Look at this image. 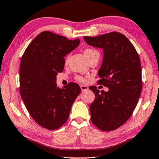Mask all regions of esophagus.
I'll return each instance as SVG.
<instances>
[{
	"mask_svg": "<svg viewBox=\"0 0 159 159\" xmlns=\"http://www.w3.org/2000/svg\"><path fill=\"white\" fill-rule=\"evenodd\" d=\"M80 88H81V89H82V92H84V91H87V90H88V87L87 86H85V85H80Z\"/></svg>",
	"mask_w": 159,
	"mask_h": 159,
	"instance_id": "1",
	"label": "esophagus"
}]
</instances>
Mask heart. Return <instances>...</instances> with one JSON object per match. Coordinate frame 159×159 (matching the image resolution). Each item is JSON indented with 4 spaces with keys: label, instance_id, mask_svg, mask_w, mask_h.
Masks as SVG:
<instances>
[{
    "label": "heart",
    "instance_id": "1",
    "mask_svg": "<svg viewBox=\"0 0 159 159\" xmlns=\"http://www.w3.org/2000/svg\"><path fill=\"white\" fill-rule=\"evenodd\" d=\"M98 52L96 51L95 49H86L84 51V55L85 56V57L87 59L88 57H89L91 56V55H93L95 54V53H97ZM66 61H67V59H66ZM75 79L78 82H86V79L84 78L83 77H81V76H77V77H75Z\"/></svg>",
    "mask_w": 159,
    "mask_h": 159
}]
</instances>
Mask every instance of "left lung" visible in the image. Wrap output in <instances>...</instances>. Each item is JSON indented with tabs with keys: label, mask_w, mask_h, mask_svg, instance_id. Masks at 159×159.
I'll return each instance as SVG.
<instances>
[{
	"label": "left lung",
	"mask_w": 159,
	"mask_h": 159,
	"mask_svg": "<svg viewBox=\"0 0 159 159\" xmlns=\"http://www.w3.org/2000/svg\"><path fill=\"white\" fill-rule=\"evenodd\" d=\"M87 44L103 49L102 63L98 83L109 90L89 89L95 99L89 106L91 120L104 131L118 128L134 111L142 90L141 65L139 54L123 34L110 32L91 37L84 36Z\"/></svg>",
	"instance_id": "obj_1"
}]
</instances>
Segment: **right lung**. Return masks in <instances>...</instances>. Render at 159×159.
<instances>
[{
	"label": "right lung",
	"mask_w": 159,
	"mask_h": 159,
	"mask_svg": "<svg viewBox=\"0 0 159 159\" xmlns=\"http://www.w3.org/2000/svg\"><path fill=\"white\" fill-rule=\"evenodd\" d=\"M80 40L43 31L31 41L20 64V93L31 118L41 127L56 130L67 120L71 107L81 93L79 84L70 82L57 87L58 72L64 67V57L76 49Z\"/></svg>",
	"instance_id": "1"
}]
</instances>
